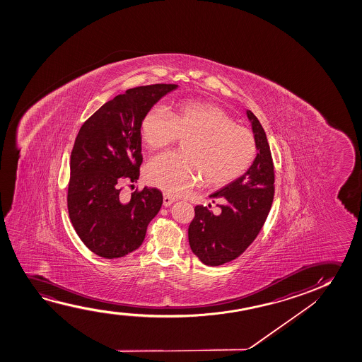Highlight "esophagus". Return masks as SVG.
Segmentation results:
<instances>
[{"label": "esophagus", "instance_id": "obj_1", "mask_svg": "<svg viewBox=\"0 0 362 362\" xmlns=\"http://www.w3.org/2000/svg\"><path fill=\"white\" fill-rule=\"evenodd\" d=\"M175 202V199L169 197L168 194H164L163 195V205L164 206H170L172 204Z\"/></svg>", "mask_w": 362, "mask_h": 362}]
</instances>
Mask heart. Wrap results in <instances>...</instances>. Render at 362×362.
Returning <instances> with one entry per match:
<instances>
[{
	"instance_id": "obj_1",
	"label": "heart",
	"mask_w": 362,
	"mask_h": 362,
	"mask_svg": "<svg viewBox=\"0 0 362 362\" xmlns=\"http://www.w3.org/2000/svg\"><path fill=\"white\" fill-rule=\"evenodd\" d=\"M141 134L149 148L160 149L184 141L183 153L156 157L146 170L151 185L170 195H182L203 178L210 185H225L247 169L255 156V139L216 105L188 101L168 112L153 106L144 114Z\"/></svg>"
}]
</instances>
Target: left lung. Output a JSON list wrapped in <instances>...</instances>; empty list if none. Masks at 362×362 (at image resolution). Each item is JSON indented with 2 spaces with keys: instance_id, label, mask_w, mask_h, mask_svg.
I'll return each instance as SVG.
<instances>
[{
  "instance_id": "8db88e82",
  "label": "left lung",
  "mask_w": 362,
  "mask_h": 362,
  "mask_svg": "<svg viewBox=\"0 0 362 362\" xmlns=\"http://www.w3.org/2000/svg\"><path fill=\"white\" fill-rule=\"evenodd\" d=\"M246 115L257 149L252 164L241 177L210 194L211 199H223L221 213L215 215L208 206L198 205L189 225L190 248L208 266L238 257L257 238L272 206L274 168L267 136L250 110Z\"/></svg>"
}]
</instances>
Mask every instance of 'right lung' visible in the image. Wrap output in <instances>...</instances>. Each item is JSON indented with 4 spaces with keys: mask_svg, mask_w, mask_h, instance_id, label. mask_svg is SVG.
I'll return each instance as SVG.
<instances>
[{
    "mask_svg": "<svg viewBox=\"0 0 362 362\" xmlns=\"http://www.w3.org/2000/svg\"><path fill=\"white\" fill-rule=\"evenodd\" d=\"M175 84L139 86L117 95L85 121L70 157L68 210L80 240L100 257L119 258L144 243L163 195L156 188L121 197L124 180L136 182L142 163L144 114Z\"/></svg>",
    "mask_w": 362,
    "mask_h": 362,
    "instance_id": "obj_1",
    "label": "right lung"
}]
</instances>
